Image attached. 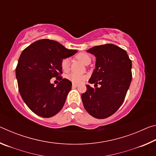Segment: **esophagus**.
<instances>
[{
  "mask_svg": "<svg viewBox=\"0 0 156 156\" xmlns=\"http://www.w3.org/2000/svg\"><path fill=\"white\" fill-rule=\"evenodd\" d=\"M72 86H73V87H78V84L73 83V84H72Z\"/></svg>",
  "mask_w": 156,
  "mask_h": 156,
  "instance_id": "esophagus-1",
  "label": "esophagus"
}]
</instances>
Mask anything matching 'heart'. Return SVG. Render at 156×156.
<instances>
[{
	"label": "heart",
	"instance_id": "heart-1",
	"mask_svg": "<svg viewBox=\"0 0 156 156\" xmlns=\"http://www.w3.org/2000/svg\"><path fill=\"white\" fill-rule=\"evenodd\" d=\"M76 58L78 60H80L82 63H83L84 65H87L89 61H91V58L89 55L84 54V53H80V54H77ZM60 66H61V69L62 71H64L65 72H68L70 67L69 59L67 58H65L62 59L61 60V62H60ZM87 76L84 75H78L73 73H69V74L66 76V78H67V80L72 81V83L76 84L80 83L82 81L85 80Z\"/></svg>",
	"mask_w": 156,
	"mask_h": 156
}]
</instances>
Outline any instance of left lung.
Returning <instances> with one entry per match:
<instances>
[{"instance_id":"left-lung-1","label":"left lung","mask_w":156,"mask_h":156,"mask_svg":"<svg viewBox=\"0 0 156 156\" xmlns=\"http://www.w3.org/2000/svg\"><path fill=\"white\" fill-rule=\"evenodd\" d=\"M96 57V69L82 94L85 110L93 117L104 119L113 115L125 100L132 79V62L125 50L113 44L95 46L87 51ZM101 84L98 88L95 86Z\"/></svg>"}]
</instances>
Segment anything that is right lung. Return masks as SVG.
<instances>
[{"instance_id":"obj_1","label":"right lung","mask_w":156,"mask_h":156,"mask_svg":"<svg viewBox=\"0 0 156 156\" xmlns=\"http://www.w3.org/2000/svg\"><path fill=\"white\" fill-rule=\"evenodd\" d=\"M76 52L57 41L42 39L21 53L16 68L18 90L25 103L36 115L50 118L62 109L72 84L60 76V62ZM52 77L60 81L56 87L50 83Z\"/></svg>"}]
</instances>
